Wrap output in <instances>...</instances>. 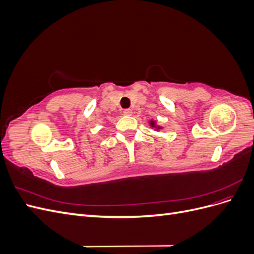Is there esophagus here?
<instances>
[{
	"mask_svg": "<svg viewBox=\"0 0 254 254\" xmlns=\"http://www.w3.org/2000/svg\"><path fill=\"white\" fill-rule=\"evenodd\" d=\"M123 113H124V115H131L132 110L131 109H125L124 111H123Z\"/></svg>",
	"mask_w": 254,
	"mask_h": 254,
	"instance_id": "obj_1",
	"label": "esophagus"
}]
</instances>
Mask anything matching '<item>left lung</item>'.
<instances>
[{"mask_svg": "<svg viewBox=\"0 0 254 254\" xmlns=\"http://www.w3.org/2000/svg\"><path fill=\"white\" fill-rule=\"evenodd\" d=\"M150 124H151V126H155V122H152V121H151Z\"/></svg>", "mask_w": 254, "mask_h": 254, "instance_id": "1", "label": "left lung"}]
</instances>
